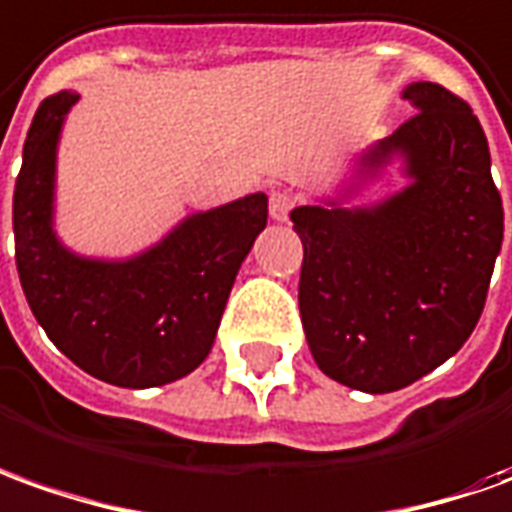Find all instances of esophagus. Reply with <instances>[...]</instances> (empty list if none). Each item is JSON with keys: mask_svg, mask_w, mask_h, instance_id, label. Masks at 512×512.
I'll use <instances>...</instances> for the list:
<instances>
[{"mask_svg": "<svg viewBox=\"0 0 512 512\" xmlns=\"http://www.w3.org/2000/svg\"><path fill=\"white\" fill-rule=\"evenodd\" d=\"M295 209V197L290 192H273L270 195V217L278 222H284L290 217V211Z\"/></svg>", "mask_w": 512, "mask_h": 512, "instance_id": "obj_1", "label": "esophagus"}]
</instances>
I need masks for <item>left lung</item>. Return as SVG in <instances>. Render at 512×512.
<instances>
[{
	"label": "left lung",
	"instance_id": "8db88e82",
	"mask_svg": "<svg viewBox=\"0 0 512 512\" xmlns=\"http://www.w3.org/2000/svg\"><path fill=\"white\" fill-rule=\"evenodd\" d=\"M415 114L359 158L334 200L292 209L303 242L306 343L329 379L362 393H393L454 357L477 326L505 236L482 125L457 94L410 83ZM411 183L382 204L342 200L392 160Z\"/></svg>",
	"mask_w": 512,
	"mask_h": 512
}]
</instances>
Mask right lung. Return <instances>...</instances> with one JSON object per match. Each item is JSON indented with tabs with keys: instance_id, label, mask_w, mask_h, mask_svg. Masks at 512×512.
Returning a JSON list of instances; mask_svg holds the SVG:
<instances>
[{
	"instance_id": "add662e5",
	"label": "right lung",
	"mask_w": 512,
	"mask_h": 512,
	"mask_svg": "<svg viewBox=\"0 0 512 512\" xmlns=\"http://www.w3.org/2000/svg\"><path fill=\"white\" fill-rule=\"evenodd\" d=\"M80 94L41 102L13 192L21 290L47 337L100 382L158 387L209 357L234 278L267 225V195L239 197L178 222L130 259H88L63 245L55 220V161Z\"/></svg>"
}]
</instances>
